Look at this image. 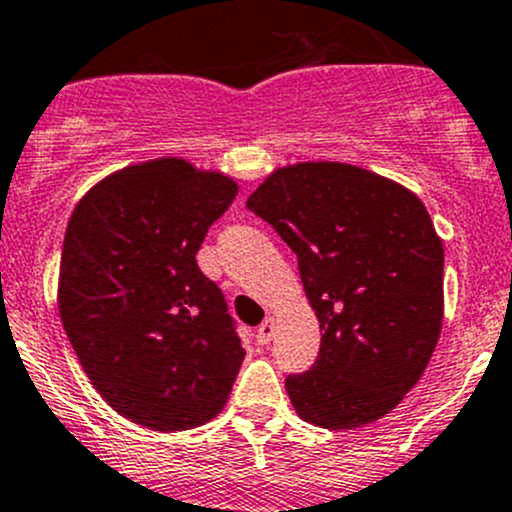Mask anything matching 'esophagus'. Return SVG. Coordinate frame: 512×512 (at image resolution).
Returning a JSON list of instances; mask_svg holds the SVG:
<instances>
[{
	"mask_svg": "<svg viewBox=\"0 0 512 512\" xmlns=\"http://www.w3.org/2000/svg\"><path fill=\"white\" fill-rule=\"evenodd\" d=\"M272 336H274V319H265L255 331L257 343H260V346H267V343L272 341Z\"/></svg>",
	"mask_w": 512,
	"mask_h": 512,
	"instance_id": "34e87169",
	"label": "esophagus"
}]
</instances>
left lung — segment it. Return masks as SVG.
<instances>
[{"mask_svg":"<svg viewBox=\"0 0 512 512\" xmlns=\"http://www.w3.org/2000/svg\"><path fill=\"white\" fill-rule=\"evenodd\" d=\"M297 255L319 358L289 375L301 419L353 429L417 385L444 319V247L410 188L338 161L272 171L247 198Z\"/></svg>","mask_w":512,"mask_h":512,"instance_id":"8db88e82","label":"left lung"}]
</instances>
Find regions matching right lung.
Instances as JSON below:
<instances>
[{"mask_svg":"<svg viewBox=\"0 0 512 512\" xmlns=\"http://www.w3.org/2000/svg\"><path fill=\"white\" fill-rule=\"evenodd\" d=\"M235 196L230 176L164 157L102 179L68 220V341L107 405L154 432L211 422L245 358L223 292L196 262Z\"/></svg>","mask_w":512,"mask_h":512,"instance_id":"right-lung-1","label":"right lung"}]
</instances>
